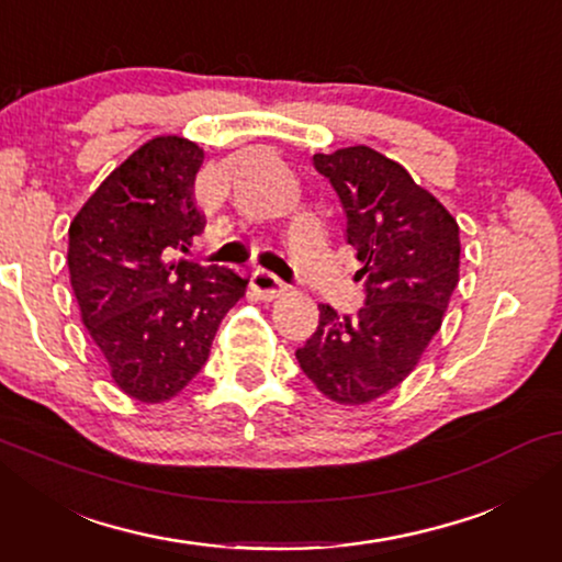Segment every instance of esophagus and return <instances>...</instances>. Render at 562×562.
I'll return each instance as SVG.
<instances>
[{"label":"esophagus","instance_id":"1","mask_svg":"<svg viewBox=\"0 0 562 562\" xmlns=\"http://www.w3.org/2000/svg\"><path fill=\"white\" fill-rule=\"evenodd\" d=\"M252 291L263 299V302H273V299L283 296L289 291V283H283L279 276H273L271 271H263V268H256L250 276Z\"/></svg>","mask_w":562,"mask_h":562}]
</instances>
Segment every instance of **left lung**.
Returning <instances> with one entry per match:
<instances>
[{
	"instance_id": "8db88e82",
	"label": "left lung",
	"mask_w": 562,
	"mask_h": 562,
	"mask_svg": "<svg viewBox=\"0 0 562 562\" xmlns=\"http://www.w3.org/2000/svg\"><path fill=\"white\" fill-rule=\"evenodd\" d=\"M314 168L342 202L366 304L356 317L319 304L317 333L296 360L327 398L360 406L396 389L440 329L460 281V227L404 166L368 145L314 153Z\"/></svg>"
}]
</instances>
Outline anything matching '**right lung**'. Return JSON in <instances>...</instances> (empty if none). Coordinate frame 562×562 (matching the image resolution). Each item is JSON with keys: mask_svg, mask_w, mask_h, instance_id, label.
<instances>
[{"mask_svg": "<svg viewBox=\"0 0 562 562\" xmlns=\"http://www.w3.org/2000/svg\"><path fill=\"white\" fill-rule=\"evenodd\" d=\"M204 150L158 135L114 168L68 227L81 322L112 381L143 404L173 398L210 358L248 279L179 258L204 229L194 179Z\"/></svg>", "mask_w": 562, "mask_h": 562, "instance_id": "add662e5", "label": "right lung"}]
</instances>
